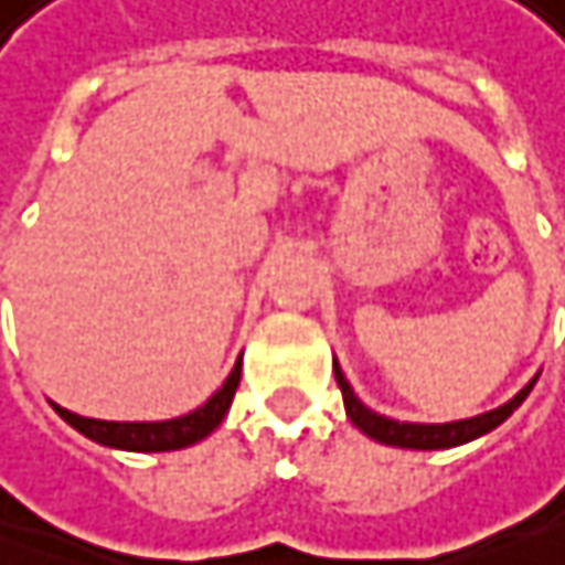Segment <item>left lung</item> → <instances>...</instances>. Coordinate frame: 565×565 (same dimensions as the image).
<instances>
[{"mask_svg": "<svg viewBox=\"0 0 565 565\" xmlns=\"http://www.w3.org/2000/svg\"><path fill=\"white\" fill-rule=\"evenodd\" d=\"M334 376H338V385L343 392V408H347V418L356 424L366 437L380 440V444H388V447H408V450H447V447H460V444H469L489 430H495L504 418H511V412L531 395V388L537 383V376L531 383L524 385L511 402H504L499 408L486 412V415H476V418H463V422H450V424H412V422H392L385 415H376L370 412L356 395L350 383L343 380L341 366L334 360Z\"/></svg>", "mask_w": 565, "mask_h": 565, "instance_id": "left-lung-1", "label": "left lung"}]
</instances>
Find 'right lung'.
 I'll use <instances>...</instances> for the list:
<instances>
[{"label":"right lung","instance_id":"obj_1","mask_svg":"<svg viewBox=\"0 0 565 565\" xmlns=\"http://www.w3.org/2000/svg\"><path fill=\"white\" fill-rule=\"evenodd\" d=\"M241 383V360L234 363L231 376L224 385L195 412L182 415V418H170V422H99V418H83L73 415L61 405H54V412L61 415L70 427H76L79 434H86L89 440H96L102 447H115V450H138V454H163V450H182L199 444L202 437H209L218 424L224 422L234 392Z\"/></svg>","mask_w":565,"mask_h":565}]
</instances>
